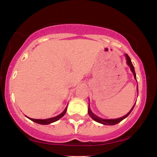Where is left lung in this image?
Listing matches in <instances>:
<instances>
[{"instance_id": "8db88e82", "label": "left lung", "mask_w": 157, "mask_h": 157, "mask_svg": "<svg viewBox=\"0 0 157 157\" xmlns=\"http://www.w3.org/2000/svg\"><path fill=\"white\" fill-rule=\"evenodd\" d=\"M125 57H126V60H127V64L128 65V66L131 68V71H132L133 74H134V78L136 80V73H135V71H134V66H133L132 63H131V58L129 57V56L127 54H125ZM137 87H138V86H137ZM137 91H138V89H137ZM135 104H136V103H135ZM135 104L134 105V106L132 107V109L130 110V111H129V112L127 114L125 115L124 117H120V118H118V119H111V120H105V119H102V118L96 116V115H95L94 113H92V111H91V109H90V108H89V109H88V113H89V116L91 117L92 118L93 120H94V121L99 122V123L103 124V125H116V124L119 123V122H121L122 120H123L124 119L127 117L128 116L129 114H130V113L131 112V111H132V110L134 109Z\"/></svg>"}]
</instances>
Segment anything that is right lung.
<instances>
[{"label": "right lung", "instance_id": "1", "mask_svg": "<svg viewBox=\"0 0 157 157\" xmlns=\"http://www.w3.org/2000/svg\"><path fill=\"white\" fill-rule=\"evenodd\" d=\"M66 111H67V106H66V108L65 109L64 111H63L60 114H59L58 116H56V117H55L49 118V119H46V120H37V119L29 118V117H27L29 119V120H31L32 121L36 122V123L40 124V125H48V124L52 123V122H55L56 121H57V120H60L61 117H63L65 115V113H66Z\"/></svg>", "mask_w": 157, "mask_h": 157}]
</instances>
